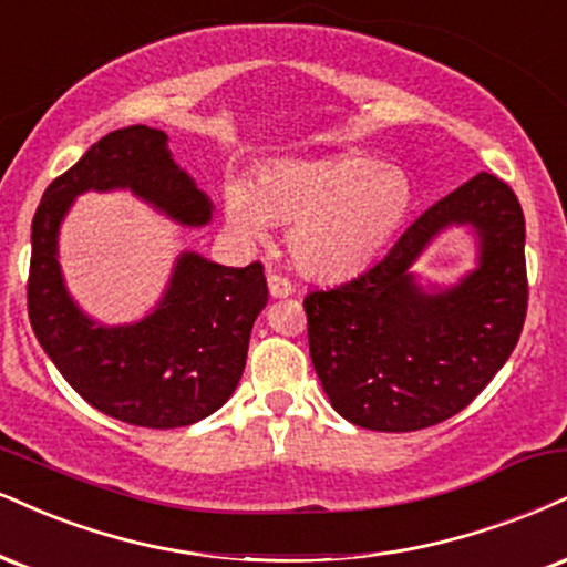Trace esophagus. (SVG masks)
<instances>
[{
    "instance_id": "obj_1",
    "label": "esophagus",
    "mask_w": 567,
    "mask_h": 567,
    "mask_svg": "<svg viewBox=\"0 0 567 567\" xmlns=\"http://www.w3.org/2000/svg\"><path fill=\"white\" fill-rule=\"evenodd\" d=\"M266 282H269L271 298H288L292 292V282L282 275H269V277H266Z\"/></svg>"
}]
</instances>
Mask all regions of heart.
Listing matches in <instances>:
<instances>
[{
	"label": "heart",
	"mask_w": 567,
	"mask_h": 567,
	"mask_svg": "<svg viewBox=\"0 0 567 567\" xmlns=\"http://www.w3.org/2000/svg\"><path fill=\"white\" fill-rule=\"evenodd\" d=\"M412 184L370 155L275 163L250 187L227 189V221L245 240H264L266 221L290 227V254L313 277L364 269L404 224Z\"/></svg>",
	"instance_id": "heart-1"
}]
</instances>
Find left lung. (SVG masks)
Masks as SVG:
<instances>
[{"label":"left lung","instance_id":"1","mask_svg":"<svg viewBox=\"0 0 567 567\" xmlns=\"http://www.w3.org/2000/svg\"><path fill=\"white\" fill-rule=\"evenodd\" d=\"M449 223L482 237V266L427 297L405 269ZM313 370L338 414L380 433L454 417L515 351L528 311L525 218L507 182L475 174L409 224L385 258L303 298Z\"/></svg>","mask_w":567,"mask_h":567}]
</instances>
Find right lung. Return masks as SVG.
Masks as SVG:
<instances>
[{
  "label": "right lung",
  "instance_id": "right-lung-1",
  "mask_svg": "<svg viewBox=\"0 0 567 567\" xmlns=\"http://www.w3.org/2000/svg\"><path fill=\"white\" fill-rule=\"evenodd\" d=\"M161 128L102 136L44 189L31 224L29 319L68 385L107 417L184 427L235 393L256 317L269 301L261 261L243 269L197 254L176 264L161 309L132 327H94L73 306L58 266V227L86 189L128 187L182 224H206L210 200L172 161Z\"/></svg>",
  "mask_w": 567,
  "mask_h": 567
}]
</instances>
